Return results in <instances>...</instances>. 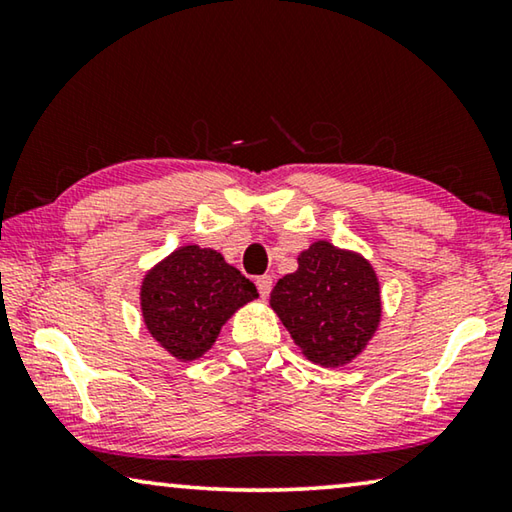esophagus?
<instances>
[{
    "label": "esophagus",
    "mask_w": 512,
    "mask_h": 512,
    "mask_svg": "<svg viewBox=\"0 0 512 512\" xmlns=\"http://www.w3.org/2000/svg\"><path fill=\"white\" fill-rule=\"evenodd\" d=\"M255 284H257L259 296L266 298L268 293H271V289H273V277H271V275H259L257 280H255Z\"/></svg>",
    "instance_id": "1"
}]
</instances>
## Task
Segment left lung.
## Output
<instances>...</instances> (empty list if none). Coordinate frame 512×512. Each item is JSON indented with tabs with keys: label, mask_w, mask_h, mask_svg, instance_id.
Wrapping results in <instances>:
<instances>
[{
	"label": "left lung",
	"mask_w": 512,
	"mask_h": 512,
	"mask_svg": "<svg viewBox=\"0 0 512 512\" xmlns=\"http://www.w3.org/2000/svg\"><path fill=\"white\" fill-rule=\"evenodd\" d=\"M271 307L309 361L345 366L379 325V282L361 255L316 241L300 253L298 271L275 284Z\"/></svg>",
	"instance_id": "obj_1"
}]
</instances>
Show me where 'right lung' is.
<instances>
[{
	"label": "right lung",
	"mask_w": 512,
	"mask_h": 512,
	"mask_svg": "<svg viewBox=\"0 0 512 512\" xmlns=\"http://www.w3.org/2000/svg\"><path fill=\"white\" fill-rule=\"evenodd\" d=\"M255 298V284L221 253L183 246L146 273L142 316L164 350L192 361L212 348L225 320Z\"/></svg>",
	"instance_id": "add662e5"
}]
</instances>
